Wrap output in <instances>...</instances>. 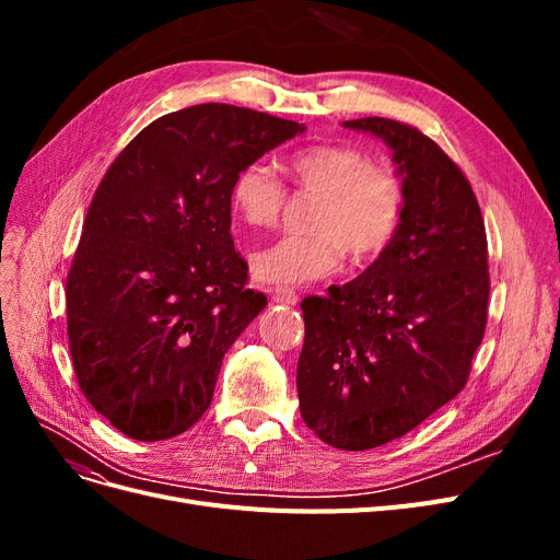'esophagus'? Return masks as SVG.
I'll return each mask as SVG.
<instances>
[{
  "label": "esophagus",
  "mask_w": 560,
  "mask_h": 560,
  "mask_svg": "<svg viewBox=\"0 0 560 560\" xmlns=\"http://www.w3.org/2000/svg\"><path fill=\"white\" fill-rule=\"evenodd\" d=\"M270 301H273V303H287V306H294V303L299 301V294L294 290H290V287H278V290L270 294Z\"/></svg>",
  "instance_id": "1"
}]
</instances>
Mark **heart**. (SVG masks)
<instances>
[{
	"label": "heart",
	"mask_w": 560,
	"mask_h": 560,
	"mask_svg": "<svg viewBox=\"0 0 560 560\" xmlns=\"http://www.w3.org/2000/svg\"><path fill=\"white\" fill-rule=\"evenodd\" d=\"M301 191L317 194L311 233L282 235L252 254V273L268 284H308L341 266L376 259L395 241L404 217V182L350 144H313L287 159ZM287 189L270 167L252 163L235 175L231 210L249 229L276 226Z\"/></svg>",
	"instance_id": "b5f03b06"
}]
</instances>
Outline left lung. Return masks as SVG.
Wrapping results in <instances>:
<instances>
[{"mask_svg":"<svg viewBox=\"0 0 560 560\" xmlns=\"http://www.w3.org/2000/svg\"><path fill=\"white\" fill-rule=\"evenodd\" d=\"M393 149L395 241L360 278L303 299L299 409L322 442L366 451L404 436L467 383L488 319L486 226L467 177L409 124L343 121Z\"/></svg>","mask_w":560,"mask_h":560,"instance_id":"obj_1","label":"left lung"}]
</instances>
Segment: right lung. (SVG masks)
Listing matches in <instances>:
<instances>
[{"mask_svg":"<svg viewBox=\"0 0 560 560\" xmlns=\"http://www.w3.org/2000/svg\"><path fill=\"white\" fill-rule=\"evenodd\" d=\"M303 130L186 107L135 135L100 182L67 276V336L81 393L126 436L161 442L208 411L226 350L266 308L233 247V179Z\"/></svg>","mask_w":560,"mask_h":560,"instance_id":"add662e5","label":"right lung"}]
</instances>
